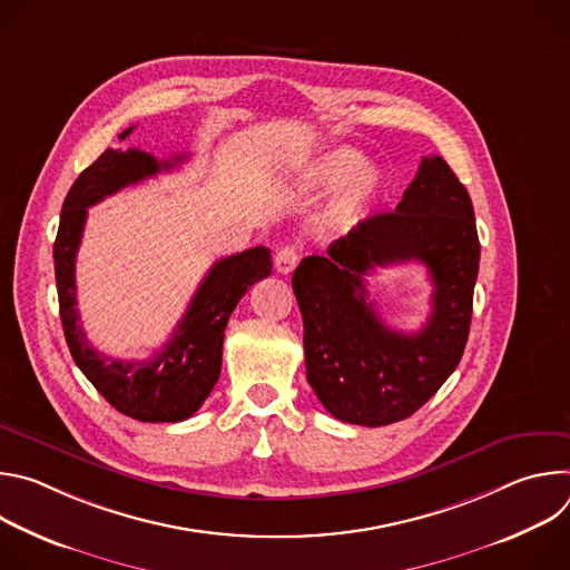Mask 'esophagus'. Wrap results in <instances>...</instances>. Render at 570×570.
Wrapping results in <instances>:
<instances>
[{
	"mask_svg": "<svg viewBox=\"0 0 570 570\" xmlns=\"http://www.w3.org/2000/svg\"><path fill=\"white\" fill-rule=\"evenodd\" d=\"M297 262H299V253H297L295 246H284V248H279L277 255H275V268H277V273H282V275L293 273L295 266H297Z\"/></svg>",
	"mask_w": 570,
	"mask_h": 570,
	"instance_id": "obj_1",
	"label": "esophagus"
}]
</instances>
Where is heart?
Returning a JSON list of instances; mask_svg holds the SVG:
<instances>
[{"instance_id":"obj_1","label":"heart","mask_w":570,"mask_h":570,"mask_svg":"<svg viewBox=\"0 0 570 570\" xmlns=\"http://www.w3.org/2000/svg\"><path fill=\"white\" fill-rule=\"evenodd\" d=\"M361 166L363 155L354 148L341 146L324 155L306 176L304 187L308 194H327L345 185L336 194L327 214L334 227H347L356 223L381 189V171L374 167L361 170Z\"/></svg>"}]
</instances>
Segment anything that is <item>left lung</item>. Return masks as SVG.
<instances>
[{"label":"left lung","instance_id":"left-lung-1","mask_svg":"<svg viewBox=\"0 0 570 570\" xmlns=\"http://www.w3.org/2000/svg\"><path fill=\"white\" fill-rule=\"evenodd\" d=\"M422 261L436 286L417 335L387 331L366 302L364 275ZM480 240L473 205L440 155L424 157L394 212L361 220L327 257L293 273L304 320L306 379L336 420L385 426L411 417L458 367L471 324Z\"/></svg>","mask_w":570,"mask_h":570}]
</instances>
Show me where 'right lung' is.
I'll return each instance as SVG.
<instances>
[{
	"mask_svg": "<svg viewBox=\"0 0 570 570\" xmlns=\"http://www.w3.org/2000/svg\"><path fill=\"white\" fill-rule=\"evenodd\" d=\"M130 132L132 128L119 137L126 139ZM183 159L176 155L171 161H159L139 148H106L71 185L53 243L60 320L71 358L112 409L139 422H183L200 409L220 374L223 338L234 306L273 271L271 250L264 246L216 262L167 345L148 361L110 358L90 345L80 327L73 277L88 207L128 185L174 169Z\"/></svg>",
	"mask_w": 570,
	"mask_h": 570,
	"instance_id": "add662e5",
	"label": "right lung"
}]
</instances>
